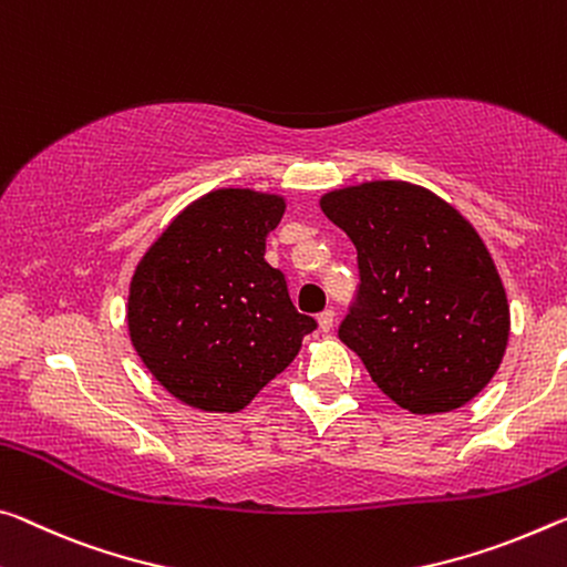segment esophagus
Returning <instances> with one entry per match:
<instances>
[{
	"mask_svg": "<svg viewBox=\"0 0 567 567\" xmlns=\"http://www.w3.org/2000/svg\"><path fill=\"white\" fill-rule=\"evenodd\" d=\"M332 322H336V312H332V310H322L318 316V326H320L322 332H328L332 328Z\"/></svg>",
	"mask_w": 567,
	"mask_h": 567,
	"instance_id": "1",
	"label": "esophagus"
}]
</instances>
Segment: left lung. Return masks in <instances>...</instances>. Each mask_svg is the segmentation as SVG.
<instances>
[{"mask_svg": "<svg viewBox=\"0 0 567 567\" xmlns=\"http://www.w3.org/2000/svg\"><path fill=\"white\" fill-rule=\"evenodd\" d=\"M358 251L361 285L338 338L411 413L464 406L492 381L509 305L484 241L454 206L406 182H368L320 199Z\"/></svg>", "mask_w": 567, "mask_h": 567, "instance_id": "left-lung-1", "label": "left lung"}]
</instances>
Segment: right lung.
I'll return each instance as SVG.
<instances>
[{
    "label": "right lung",
    "instance_id": "obj_1",
    "mask_svg": "<svg viewBox=\"0 0 567 567\" xmlns=\"http://www.w3.org/2000/svg\"><path fill=\"white\" fill-rule=\"evenodd\" d=\"M285 199L219 188L178 214L131 280L128 330L143 365L178 401L239 411L318 328L265 259Z\"/></svg>",
    "mask_w": 567,
    "mask_h": 567
}]
</instances>
